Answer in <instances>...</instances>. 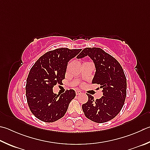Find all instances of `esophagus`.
<instances>
[{"instance_id": "esophagus-1", "label": "esophagus", "mask_w": 150, "mask_h": 150, "mask_svg": "<svg viewBox=\"0 0 150 150\" xmlns=\"http://www.w3.org/2000/svg\"><path fill=\"white\" fill-rule=\"evenodd\" d=\"M75 92H76V94H77V95H80V94H82V92L80 91H76Z\"/></svg>"}]
</instances>
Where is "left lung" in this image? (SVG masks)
<instances>
[{"instance_id": "1", "label": "left lung", "mask_w": 150, "mask_h": 150, "mask_svg": "<svg viewBox=\"0 0 150 150\" xmlns=\"http://www.w3.org/2000/svg\"><path fill=\"white\" fill-rule=\"evenodd\" d=\"M86 56L93 60L96 67L92 83L100 84V88H103V96L94 100L87 94L88 102L82 105V109L86 117L102 123L113 119L121 111L127 96L126 76L119 62L102 49L86 48L77 58Z\"/></svg>"}]
</instances>
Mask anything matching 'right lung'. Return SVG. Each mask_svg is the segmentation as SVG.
<instances>
[{
    "label": "right lung",
    "instance_id": "obj_1",
    "mask_svg": "<svg viewBox=\"0 0 150 150\" xmlns=\"http://www.w3.org/2000/svg\"><path fill=\"white\" fill-rule=\"evenodd\" d=\"M81 50L60 48L48 51L30 69L25 86L27 102L31 113L39 120L52 122L66 114L75 92L67 90L59 96L54 93L53 87L62 84L68 62Z\"/></svg>",
    "mask_w": 150,
    "mask_h": 150
}]
</instances>
